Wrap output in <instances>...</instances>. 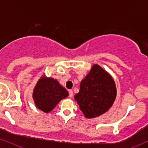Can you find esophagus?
Wrapping results in <instances>:
<instances>
[{"label": "esophagus", "mask_w": 148, "mask_h": 148, "mask_svg": "<svg viewBox=\"0 0 148 148\" xmlns=\"http://www.w3.org/2000/svg\"><path fill=\"white\" fill-rule=\"evenodd\" d=\"M73 96V90H70L69 91V96L70 98H72Z\"/></svg>", "instance_id": "esophagus-1"}]
</instances>
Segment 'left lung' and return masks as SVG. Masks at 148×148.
Listing matches in <instances>:
<instances>
[{"label": "left lung", "mask_w": 148, "mask_h": 148, "mask_svg": "<svg viewBox=\"0 0 148 148\" xmlns=\"http://www.w3.org/2000/svg\"><path fill=\"white\" fill-rule=\"evenodd\" d=\"M114 80L108 73L94 64L82 81L80 90L75 100L86 118H94L104 114L112 106L116 98Z\"/></svg>", "instance_id": "8db88e82"}]
</instances>
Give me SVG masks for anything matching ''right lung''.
<instances>
[{
	"mask_svg": "<svg viewBox=\"0 0 148 148\" xmlns=\"http://www.w3.org/2000/svg\"><path fill=\"white\" fill-rule=\"evenodd\" d=\"M68 96V92L56 79L42 77L34 88V102L40 110L49 112L62 99Z\"/></svg>",
	"mask_w": 148,
	"mask_h": 148,
	"instance_id": "right-lung-1",
	"label": "right lung"
}]
</instances>
